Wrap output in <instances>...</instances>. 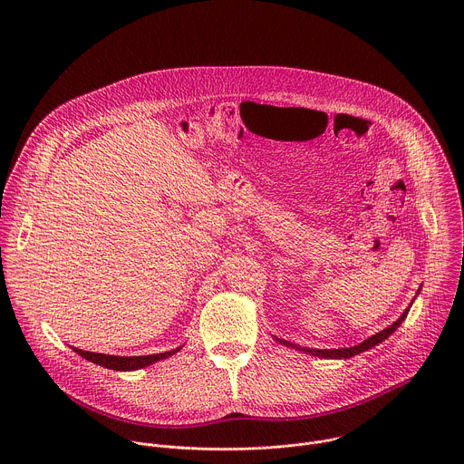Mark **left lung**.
<instances>
[{
	"instance_id": "left-lung-1",
	"label": "left lung",
	"mask_w": 464,
	"mask_h": 464,
	"mask_svg": "<svg viewBox=\"0 0 464 464\" xmlns=\"http://www.w3.org/2000/svg\"><path fill=\"white\" fill-rule=\"evenodd\" d=\"M419 292H420V288H419ZM419 292H417V295H419ZM417 295H415V297H417ZM413 301H415V299H413ZM413 301L410 303V306L402 312V315H401L399 319H396L392 324H389L387 328L380 330V333H376L374 336L367 338L365 342H362V343H358V345H354V347H345V349H306V347H299V345H295V343H290V342H286V340H279V338H276V340H277L281 345L292 347V349H295V351H301V353H306V354H312V356H317V358L347 360V358H353V356H356V354H360V353H365V351L376 347L378 343H382L383 340H387V338L394 333V330L402 324V321L408 317V312H410Z\"/></svg>"
}]
</instances>
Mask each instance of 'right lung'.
<instances>
[{"instance_id": "right-lung-1", "label": "right lung", "mask_w": 464, "mask_h": 464, "mask_svg": "<svg viewBox=\"0 0 464 464\" xmlns=\"http://www.w3.org/2000/svg\"><path fill=\"white\" fill-rule=\"evenodd\" d=\"M183 347V345H181ZM181 347H176L172 351H167V353H160V354H149V356H110V354H99V353H88V351H82V349H77L73 347V351L86 358L88 362L92 363H97L101 367H106V369H113V371H138V369H143V367H149L160 360H165L176 353H179Z\"/></svg>"}]
</instances>
